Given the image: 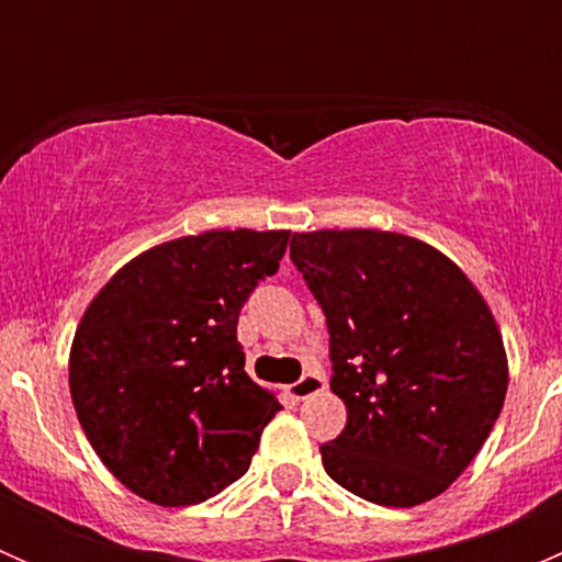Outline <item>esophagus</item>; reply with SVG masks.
Segmentation results:
<instances>
[{
	"label": "esophagus",
	"mask_w": 562,
	"mask_h": 562,
	"mask_svg": "<svg viewBox=\"0 0 562 562\" xmlns=\"http://www.w3.org/2000/svg\"><path fill=\"white\" fill-rule=\"evenodd\" d=\"M323 389H326V378H323L321 372H304L296 383H291V386L285 389V394H288V400L302 402V400H307V396L321 394Z\"/></svg>",
	"instance_id": "obj_1"
}]
</instances>
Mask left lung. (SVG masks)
<instances>
[{
    "mask_svg": "<svg viewBox=\"0 0 562 562\" xmlns=\"http://www.w3.org/2000/svg\"><path fill=\"white\" fill-rule=\"evenodd\" d=\"M291 260L328 326L331 391L348 424L326 473L378 506H418L454 484L508 389L490 307L446 255L386 231L293 234Z\"/></svg>",
    "mask_w": 562,
    "mask_h": 562,
    "instance_id": "obj_1",
    "label": "left lung"
}]
</instances>
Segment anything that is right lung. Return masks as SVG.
Here are the masks:
<instances>
[{
    "label": "right lung",
    "instance_id": "1",
    "mask_svg": "<svg viewBox=\"0 0 562 562\" xmlns=\"http://www.w3.org/2000/svg\"><path fill=\"white\" fill-rule=\"evenodd\" d=\"M291 231H209L130 260L70 350L78 422L103 464L157 506H195L247 473L280 402L245 372L249 293L277 274Z\"/></svg>",
    "mask_w": 562,
    "mask_h": 562
}]
</instances>
